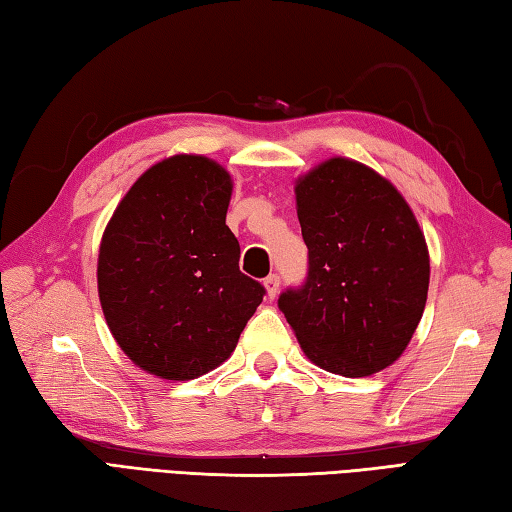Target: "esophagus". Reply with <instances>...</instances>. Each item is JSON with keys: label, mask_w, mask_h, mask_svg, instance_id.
<instances>
[{"label": "esophagus", "mask_w": 512, "mask_h": 512, "mask_svg": "<svg viewBox=\"0 0 512 512\" xmlns=\"http://www.w3.org/2000/svg\"><path fill=\"white\" fill-rule=\"evenodd\" d=\"M265 289H267V296L269 298H276L278 296V289H280V276L278 274H269L265 278Z\"/></svg>", "instance_id": "obj_1"}]
</instances>
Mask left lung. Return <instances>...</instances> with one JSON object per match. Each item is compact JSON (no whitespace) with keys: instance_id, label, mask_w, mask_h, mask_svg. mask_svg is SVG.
Returning a JSON list of instances; mask_svg holds the SVG:
<instances>
[{"instance_id":"1","label":"left lung","mask_w":512,"mask_h":512,"mask_svg":"<svg viewBox=\"0 0 512 512\" xmlns=\"http://www.w3.org/2000/svg\"><path fill=\"white\" fill-rule=\"evenodd\" d=\"M307 280L278 307L320 369L364 378L402 356L429 294V249L409 203L358 161L329 159L296 181Z\"/></svg>"}]
</instances>
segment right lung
I'll return each instance as SVG.
<instances>
[{"label":"right lung","mask_w":512,"mask_h":512,"mask_svg":"<svg viewBox=\"0 0 512 512\" xmlns=\"http://www.w3.org/2000/svg\"><path fill=\"white\" fill-rule=\"evenodd\" d=\"M229 198L225 168L176 154L139 176L103 232V316L125 356L163 380L223 364L263 302L265 287L238 269Z\"/></svg>","instance_id":"obj_1"}]
</instances>
